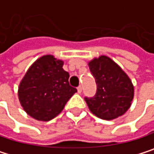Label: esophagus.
I'll list each match as a JSON object with an SVG mask.
<instances>
[{
    "mask_svg": "<svg viewBox=\"0 0 154 154\" xmlns=\"http://www.w3.org/2000/svg\"><path fill=\"white\" fill-rule=\"evenodd\" d=\"M77 91H78V93H81V92L82 91V86H79V87L77 88Z\"/></svg>",
    "mask_w": 154,
    "mask_h": 154,
    "instance_id": "esophagus-1",
    "label": "esophagus"
}]
</instances>
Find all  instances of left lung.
Returning a JSON list of instances; mask_svg holds the SVG:
<instances>
[{"label": "left lung", "instance_id": "left-lung-1", "mask_svg": "<svg viewBox=\"0 0 154 154\" xmlns=\"http://www.w3.org/2000/svg\"><path fill=\"white\" fill-rule=\"evenodd\" d=\"M97 91L84 100L90 111L103 120H113L124 114L133 99V85L128 75L111 58L104 55L89 63Z\"/></svg>", "mask_w": 154, "mask_h": 154}]
</instances>
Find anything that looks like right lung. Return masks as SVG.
<instances>
[{
    "instance_id": "1",
    "label": "right lung",
    "mask_w": 154,
    "mask_h": 154,
    "mask_svg": "<svg viewBox=\"0 0 154 154\" xmlns=\"http://www.w3.org/2000/svg\"><path fill=\"white\" fill-rule=\"evenodd\" d=\"M63 62L44 55L29 68L18 90L23 110L32 118L47 122L58 115L77 91L69 83Z\"/></svg>"
}]
</instances>
